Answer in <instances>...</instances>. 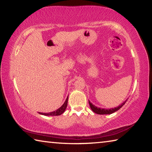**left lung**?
<instances>
[{
	"instance_id": "left-lung-1",
	"label": "left lung",
	"mask_w": 152,
	"mask_h": 152,
	"mask_svg": "<svg viewBox=\"0 0 152 152\" xmlns=\"http://www.w3.org/2000/svg\"><path fill=\"white\" fill-rule=\"evenodd\" d=\"M127 101V99L125 101L123 102L121 104H120L119 107L113 108V109H101V108H99V107H97L95 106V105L92 104L90 101H88V102H89L90 107H91V109H92V110L94 113H96V114H99V115H110V114H112V113H113L116 112L117 110H119L123 106V105L125 104V103Z\"/></svg>"
}]
</instances>
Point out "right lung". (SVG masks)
<instances>
[{
    "label": "right lung",
    "mask_w": 152,
    "mask_h": 152,
    "mask_svg": "<svg viewBox=\"0 0 152 152\" xmlns=\"http://www.w3.org/2000/svg\"><path fill=\"white\" fill-rule=\"evenodd\" d=\"M68 96L66 99L64 103L61 105L59 109L54 110V111L50 112V113H39L41 115H45V116H58V115H60L62 114V113H64V112L65 111L66 109L67 105H68Z\"/></svg>",
    "instance_id": "obj_1"
}]
</instances>
